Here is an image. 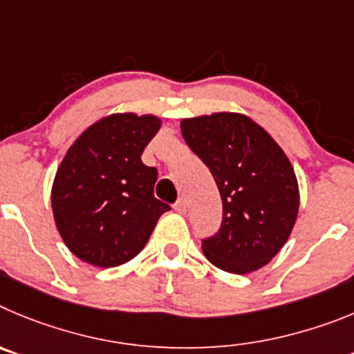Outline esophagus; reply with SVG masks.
Returning <instances> with one entry per match:
<instances>
[{"label":"esophagus","mask_w":354,"mask_h":354,"mask_svg":"<svg viewBox=\"0 0 354 354\" xmlns=\"http://www.w3.org/2000/svg\"><path fill=\"white\" fill-rule=\"evenodd\" d=\"M174 212L178 213H185L187 212V201L185 199H178V203L174 205Z\"/></svg>","instance_id":"esophagus-1"}]
</instances>
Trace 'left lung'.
Wrapping results in <instances>:
<instances>
[{"instance_id":"1","label":"left lung","mask_w":354,"mask_h":354,"mask_svg":"<svg viewBox=\"0 0 354 354\" xmlns=\"http://www.w3.org/2000/svg\"><path fill=\"white\" fill-rule=\"evenodd\" d=\"M180 129L212 171L224 206L221 231L201 245L206 259L236 275L263 268L289 240L300 208L288 155L241 113L185 118Z\"/></svg>"}]
</instances>
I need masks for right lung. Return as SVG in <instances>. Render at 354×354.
Returning <instances> with one entry per match:
<instances>
[{"mask_svg":"<svg viewBox=\"0 0 354 354\" xmlns=\"http://www.w3.org/2000/svg\"><path fill=\"white\" fill-rule=\"evenodd\" d=\"M160 127L153 114L114 113L97 120L66 149L50 206L59 236L84 263L98 268L129 263L171 209L153 196L157 169L141 160Z\"/></svg>","mask_w":354,"mask_h":354,"instance_id":"add662e5","label":"right lung"}]
</instances>
